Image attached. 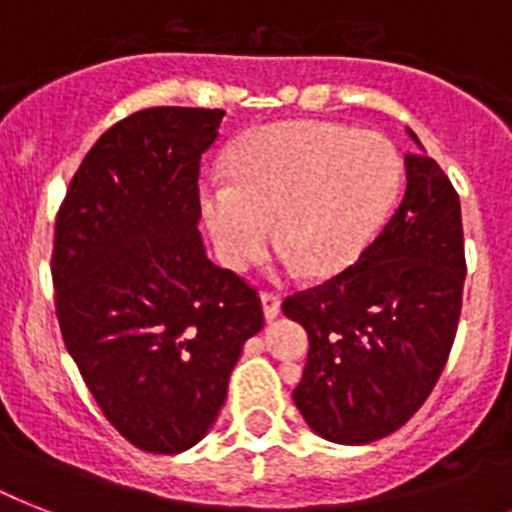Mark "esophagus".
Masks as SVG:
<instances>
[{
	"label": "esophagus",
	"instance_id": "34e87169",
	"mask_svg": "<svg viewBox=\"0 0 512 512\" xmlns=\"http://www.w3.org/2000/svg\"><path fill=\"white\" fill-rule=\"evenodd\" d=\"M260 303H263L265 319L273 321V319H276V316H279L281 297L276 295V292H268V289H263V292H260Z\"/></svg>",
	"mask_w": 512,
	"mask_h": 512
}]
</instances>
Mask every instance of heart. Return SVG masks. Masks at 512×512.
<instances>
[{"label": "heart", "mask_w": 512, "mask_h": 512, "mask_svg": "<svg viewBox=\"0 0 512 512\" xmlns=\"http://www.w3.org/2000/svg\"><path fill=\"white\" fill-rule=\"evenodd\" d=\"M228 183L201 191L217 252L244 268L271 239L313 279L356 263L388 220L404 183L396 146L332 122H281L241 140Z\"/></svg>", "instance_id": "1"}]
</instances>
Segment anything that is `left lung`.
<instances>
[{
  "label": "left lung",
  "instance_id": "1",
  "mask_svg": "<svg viewBox=\"0 0 512 512\" xmlns=\"http://www.w3.org/2000/svg\"><path fill=\"white\" fill-rule=\"evenodd\" d=\"M404 162V199L364 255L281 303L311 342L295 404L335 444H369L409 422L436 388L460 324V196L430 156Z\"/></svg>",
  "mask_w": 512,
  "mask_h": 512
}]
</instances>
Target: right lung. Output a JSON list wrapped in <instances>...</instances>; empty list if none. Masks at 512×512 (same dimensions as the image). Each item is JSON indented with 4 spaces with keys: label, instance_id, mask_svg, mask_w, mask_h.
I'll use <instances>...</instances> for the list:
<instances>
[{
    "label": "right lung",
    "instance_id": "add662e5",
    "mask_svg": "<svg viewBox=\"0 0 512 512\" xmlns=\"http://www.w3.org/2000/svg\"><path fill=\"white\" fill-rule=\"evenodd\" d=\"M223 114L124 116L87 151L55 217L60 337L103 417L143 452L204 438L265 321L257 289L207 260L196 231L201 156Z\"/></svg>",
    "mask_w": 512,
    "mask_h": 512
}]
</instances>
